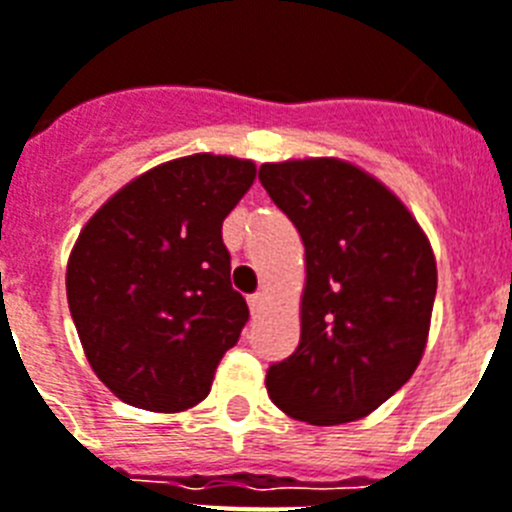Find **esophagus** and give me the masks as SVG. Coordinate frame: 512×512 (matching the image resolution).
Here are the masks:
<instances>
[{"mask_svg":"<svg viewBox=\"0 0 512 512\" xmlns=\"http://www.w3.org/2000/svg\"><path fill=\"white\" fill-rule=\"evenodd\" d=\"M265 299H268V296H265V294L249 296V299H247V302H249V312H252V315H260V312H263V307H265Z\"/></svg>","mask_w":512,"mask_h":512,"instance_id":"esophagus-1","label":"esophagus"}]
</instances>
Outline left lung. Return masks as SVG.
Here are the masks:
<instances>
[{
  "instance_id": "left-lung-1",
  "label": "left lung",
  "mask_w": 512,
  "mask_h": 512,
  "mask_svg": "<svg viewBox=\"0 0 512 512\" xmlns=\"http://www.w3.org/2000/svg\"><path fill=\"white\" fill-rule=\"evenodd\" d=\"M260 182L304 244L302 336L265 377L299 422H356L406 385L435 307L432 244L401 197L343 158L263 163Z\"/></svg>"
}]
</instances>
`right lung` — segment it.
<instances>
[{
	"label": "right lung",
	"instance_id": "1",
	"mask_svg": "<svg viewBox=\"0 0 512 512\" xmlns=\"http://www.w3.org/2000/svg\"><path fill=\"white\" fill-rule=\"evenodd\" d=\"M255 176L247 158H174L124 184L83 226L67 302L88 364L119 401L179 414L210 393L249 317L221 226Z\"/></svg>",
	"mask_w": 512,
	"mask_h": 512
}]
</instances>
